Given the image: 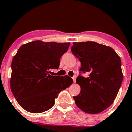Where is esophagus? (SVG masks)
I'll use <instances>...</instances> for the list:
<instances>
[{
    "label": "esophagus",
    "mask_w": 132,
    "mask_h": 132,
    "mask_svg": "<svg viewBox=\"0 0 132 132\" xmlns=\"http://www.w3.org/2000/svg\"><path fill=\"white\" fill-rule=\"evenodd\" d=\"M73 79V82L75 83V81H76V76H74L73 77H72Z\"/></svg>",
    "instance_id": "obj_1"
}]
</instances>
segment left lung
Wrapping results in <instances>:
<instances>
[{"label":"left lung","instance_id":"8db88e82","mask_svg":"<svg viewBox=\"0 0 132 132\" xmlns=\"http://www.w3.org/2000/svg\"><path fill=\"white\" fill-rule=\"evenodd\" d=\"M71 51L81 62L80 71L89 73L76 78L81 90L75 103L87 113H99L113 103L122 83L120 58L112 47L95 42H73Z\"/></svg>","mask_w":132,"mask_h":132}]
</instances>
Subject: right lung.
I'll return each mask as SVG.
<instances>
[{
	"mask_svg": "<svg viewBox=\"0 0 132 132\" xmlns=\"http://www.w3.org/2000/svg\"><path fill=\"white\" fill-rule=\"evenodd\" d=\"M70 43L35 40L24 44L12 62L10 89L23 109L33 113L47 111L63 90L73 83L67 76H56L50 70L58 69L60 59Z\"/></svg>",
	"mask_w": 132,
	"mask_h": 132,
	"instance_id": "right-lung-1",
	"label": "right lung"
}]
</instances>
